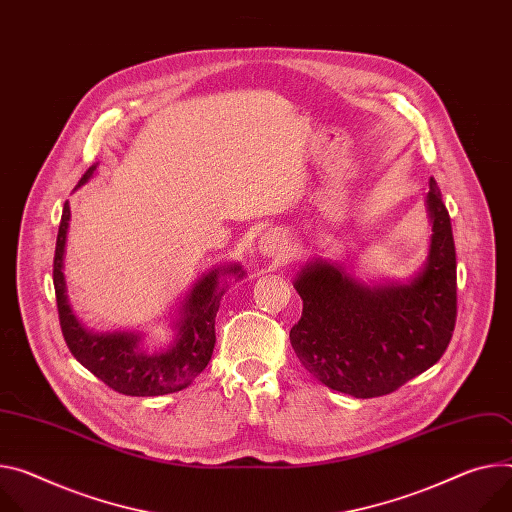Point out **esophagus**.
<instances>
[{
  "label": "esophagus",
  "instance_id": "esophagus-1",
  "mask_svg": "<svg viewBox=\"0 0 512 512\" xmlns=\"http://www.w3.org/2000/svg\"><path fill=\"white\" fill-rule=\"evenodd\" d=\"M257 249L263 257L282 261L288 257V237L282 230H267L265 235L259 239Z\"/></svg>",
  "mask_w": 512,
  "mask_h": 512
}]
</instances>
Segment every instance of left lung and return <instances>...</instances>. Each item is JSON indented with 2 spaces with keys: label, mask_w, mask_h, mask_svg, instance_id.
Returning a JSON list of instances; mask_svg holds the SVG:
<instances>
[{
  "label": "left lung",
  "mask_w": 512,
  "mask_h": 512,
  "mask_svg": "<svg viewBox=\"0 0 512 512\" xmlns=\"http://www.w3.org/2000/svg\"><path fill=\"white\" fill-rule=\"evenodd\" d=\"M429 253L412 277L369 280L314 257L294 277L302 318L290 343L310 374L337 392L376 398L398 390L445 353L457 314L455 245L449 212L431 177Z\"/></svg>",
  "instance_id": "obj_1"
}]
</instances>
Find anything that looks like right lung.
<instances>
[{
    "instance_id": "add662e5",
    "label": "right lung",
    "mask_w": 512,
    "mask_h": 512,
    "mask_svg": "<svg viewBox=\"0 0 512 512\" xmlns=\"http://www.w3.org/2000/svg\"><path fill=\"white\" fill-rule=\"evenodd\" d=\"M100 163L91 165L79 179L77 188L96 175ZM71 222L69 202L63 206L57 235L53 282L63 337L73 357L112 390L126 396H163L188 388L208 365L216 343V312L228 288L226 277L235 282L245 275L239 263L216 265L202 273L177 306L169 327L173 339L163 347H149L147 333L87 329L75 316L65 282V247Z\"/></svg>"
}]
</instances>
